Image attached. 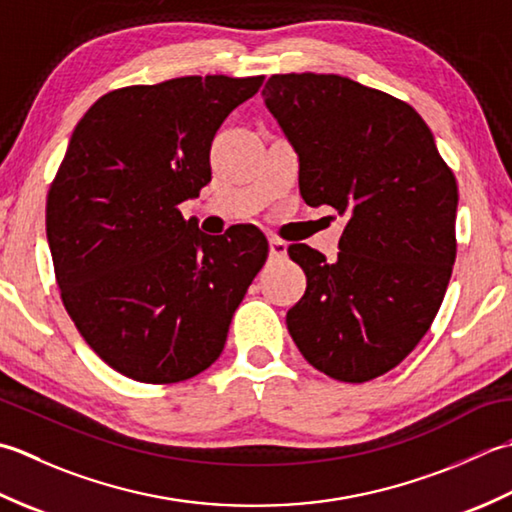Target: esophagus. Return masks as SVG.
I'll return each mask as SVG.
<instances>
[{"instance_id":"esophagus-1","label":"esophagus","mask_w":512,"mask_h":512,"mask_svg":"<svg viewBox=\"0 0 512 512\" xmlns=\"http://www.w3.org/2000/svg\"><path fill=\"white\" fill-rule=\"evenodd\" d=\"M269 254L276 256V258L287 254V243L283 241V238H278V236L269 238Z\"/></svg>"}]
</instances>
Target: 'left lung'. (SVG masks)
Returning a JSON list of instances; mask_svg holds the SVG:
<instances>
[{
    "instance_id": "8db88e82",
    "label": "left lung",
    "mask_w": 512,
    "mask_h": 512,
    "mask_svg": "<svg viewBox=\"0 0 512 512\" xmlns=\"http://www.w3.org/2000/svg\"><path fill=\"white\" fill-rule=\"evenodd\" d=\"M263 97L298 152L300 196L347 214L336 263L289 256L307 289L287 329L311 367L369 382L409 356L440 309L457 254V181L409 103L340 75H271Z\"/></svg>"
}]
</instances>
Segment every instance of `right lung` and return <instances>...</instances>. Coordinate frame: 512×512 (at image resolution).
Wrapping results in <instances>:
<instances>
[{"mask_svg": "<svg viewBox=\"0 0 512 512\" xmlns=\"http://www.w3.org/2000/svg\"><path fill=\"white\" fill-rule=\"evenodd\" d=\"M260 77H179L95 101L46 201L61 302L81 338L125 378L190 380L221 356L265 265L256 225L196 232L179 205L212 179L210 145Z\"/></svg>", "mask_w": 512, "mask_h": 512, "instance_id": "add662e5", "label": "right lung"}]
</instances>
